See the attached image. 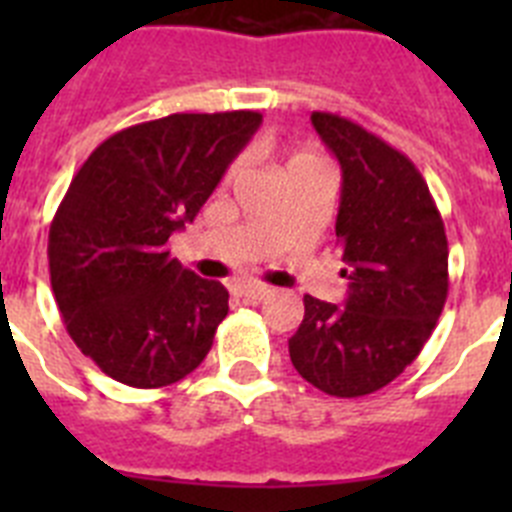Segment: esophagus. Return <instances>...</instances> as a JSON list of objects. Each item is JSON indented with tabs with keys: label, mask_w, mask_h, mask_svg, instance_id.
<instances>
[{
	"label": "esophagus",
	"mask_w": 512,
	"mask_h": 512,
	"mask_svg": "<svg viewBox=\"0 0 512 512\" xmlns=\"http://www.w3.org/2000/svg\"><path fill=\"white\" fill-rule=\"evenodd\" d=\"M238 295L246 302H261L271 295V289L264 287V284H243V287L238 289Z\"/></svg>",
	"instance_id": "1"
}]
</instances>
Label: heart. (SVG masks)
<instances>
[{"mask_svg": "<svg viewBox=\"0 0 512 512\" xmlns=\"http://www.w3.org/2000/svg\"><path fill=\"white\" fill-rule=\"evenodd\" d=\"M297 158H307V156H297ZM297 158H295V161H297Z\"/></svg>", "mask_w": 512, "mask_h": 512, "instance_id": "1", "label": "heart"}]
</instances>
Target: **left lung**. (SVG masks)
Wrapping results in <instances>:
<instances>
[{
  "mask_svg": "<svg viewBox=\"0 0 512 512\" xmlns=\"http://www.w3.org/2000/svg\"><path fill=\"white\" fill-rule=\"evenodd\" d=\"M312 125L341 164L336 243L348 279L343 305L305 295L289 356L333 397L382 390L415 361L449 295V241L423 174L405 153L333 112Z\"/></svg>",
  "mask_w": 512,
  "mask_h": 512,
  "instance_id": "obj_1",
  "label": "left lung"
}]
</instances>
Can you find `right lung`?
Returning a JSON list of instances; mask_svg holds the SVG:
<instances>
[{"label": "right lung", "instance_id": "add662e5", "mask_svg": "<svg viewBox=\"0 0 512 512\" xmlns=\"http://www.w3.org/2000/svg\"><path fill=\"white\" fill-rule=\"evenodd\" d=\"M251 110L176 112L99 143L48 233L51 287L69 336L107 377L153 390L194 372L228 315V289L169 256L241 148Z\"/></svg>", "mask_w": 512, "mask_h": 512}]
</instances>
